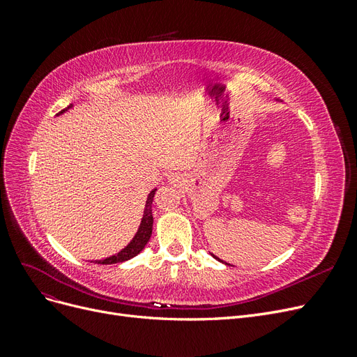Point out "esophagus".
I'll return each instance as SVG.
<instances>
[{
	"instance_id": "34e87169",
	"label": "esophagus",
	"mask_w": 357,
	"mask_h": 357,
	"mask_svg": "<svg viewBox=\"0 0 357 357\" xmlns=\"http://www.w3.org/2000/svg\"><path fill=\"white\" fill-rule=\"evenodd\" d=\"M169 183H171V185H174V186H180L181 185V178L178 176H174V177L169 178Z\"/></svg>"
}]
</instances>
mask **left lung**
Instances as JSON below:
<instances>
[{"instance_id":"8db88e82","label":"left lung","mask_w":357,"mask_h":357,"mask_svg":"<svg viewBox=\"0 0 357 357\" xmlns=\"http://www.w3.org/2000/svg\"><path fill=\"white\" fill-rule=\"evenodd\" d=\"M277 101H280V100H277ZM211 256H213V257H214V259H218V261H219V262H222V264H225V265H229V264H226V262H223V261H220V259H219V257H215V256H214V255H213V253H211ZM231 266H232V265H231Z\"/></svg>"}]
</instances>
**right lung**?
<instances>
[{
    "mask_svg": "<svg viewBox=\"0 0 357 357\" xmlns=\"http://www.w3.org/2000/svg\"><path fill=\"white\" fill-rule=\"evenodd\" d=\"M73 104H70L67 109H63L62 112L58 113L62 114L68 112L70 109H73ZM156 193V189H153L152 192L147 195L146 199V207H144V213H143V218L142 222H139L138 226V231L135 232L134 238L128 243V245H125L121 252L112 255L105 259H100V261H92L93 264H100V265H112V264H122L125 261H129V259L135 257L138 253H142L143 248L146 247V244L149 243L150 236H152V228H153V214H152V204H153V197Z\"/></svg>",
    "mask_w": 357,
    "mask_h": 357,
    "instance_id": "1",
    "label": "right lung"
}]
</instances>
